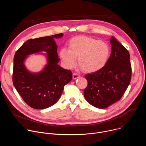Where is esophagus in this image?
<instances>
[{"instance_id": "esophagus-1", "label": "esophagus", "mask_w": 146, "mask_h": 146, "mask_svg": "<svg viewBox=\"0 0 146 146\" xmlns=\"http://www.w3.org/2000/svg\"><path fill=\"white\" fill-rule=\"evenodd\" d=\"M79 77H80V75H78V74H77V73H73V79L76 80V79H77Z\"/></svg>"}]
</instances>
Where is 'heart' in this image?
I'll use <instances>...</instances> for the list:
<instances>
[{
	"label": "heart",
	"instance_id": "obj_1",
	"mask_svg": "<svg viewBox=\"0 0 146 146\" xmlns=\"http://www.w3.org/2000/svg\"><path fill=\"white\" fill-rule=\"evenodd\" d=\"M69 48L63 47L59 56L64 66L72 69L77 58L80 68L85 72H97L105 66L110 55L109 46L103 41L87 36H77L69 41Z\"/></svg>",
	"mask_w": 146,
	"mask_h": 146
}]
</instances>
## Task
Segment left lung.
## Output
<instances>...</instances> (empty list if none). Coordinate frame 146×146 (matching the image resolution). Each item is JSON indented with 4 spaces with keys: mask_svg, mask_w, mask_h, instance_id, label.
<instances>
[{
    "mask_svg": "<svg viewBox=\"0 0 146 146\" xmlns=\"http://www.w3.org/2000/svg\"><path fill=\"white\" fill-rule=\"evenodd\" d=\"M111 53L106 65L85 76L88 85L84 91L86 100L93 106L105 109L118 101L130 84L132 68L130 55L115 37L110 39Z\"/></svg>",
    "mask_w": 146,
    "mask_h": 146,
    "instance_id": "obj_1",
    "label": "left lung"
}]
</instances>
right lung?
<instances>
[{
  "label": "right lung",
  "instance_id": "right-lung-1",
  "mask_svg": "<svg viewBox=\"0 0 146 146\" xmlns=\"http://www.w3.org/2000/svg\"><path fill=\"white\" fill-rule=\"evenodd\" d=\"M63 34L28 40L16 51L14 57L13 82L16 90L28 106L35 109L48 108L59 99L64 86L72 79L70 70L58 65L60 60L54 38ZM46 51L48 64L42 72H29L23 62L28 54Z\"/></svg>",
  "mask_w": 146,
  "mask_h": 146
}]
</instances>
